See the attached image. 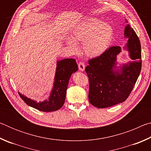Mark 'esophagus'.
I'll return each mask as SVG.
<instances>
[{
	"label": "esophagus",
	"mask_w": 151,
	"mask_h": 151,
	"mask_svg": "<svg viewBox=\"0 0 151 151\" xmlns=\"http://www.w3.org/2000/svg\"><path fill=\"white\" fill-rule=\"evenodd\" d=\"M78 69L81 70V71H83L84 70H85V64H84L82 62H80L78 64Z\"/></svg>",
	"instance_id": "esophagus-1"
}]
</instances>
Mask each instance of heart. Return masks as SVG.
<instances>
[{
	"label": "heart",
	"mask_w": 151,
	"mask_h": 151,
	"mask_svg": "<svg viewBox=\"0 0 151 151\" xmlns=\"http://www.w3.org/2000/svg\"><path fill=\"white\" fill-rule=\"evenodd\" d=\"M113 37L114 30L111 24L90 18L74 28L71 32L72 40L68 39L67 43L72 50L77 52L78 47L76 42H83L85 54L89 57H97L108 49Z\"/></svg>",
	"instance_id": "obj_1"
}]
</instances>
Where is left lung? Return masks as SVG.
<instances>
[{
  "label": "left lung",
  "mask_w": 151,
  "mask_h": 151,
  "mask_svg": "<svg viewBox=\"0 0 151 151\" xmlns=\"http://www.w3.org/2000/svg\"><path fill=\"white\" fill-rule=\"evenodd\" d=\"M124 36L129 39L126 45L131 63L123 65L121 70H113L116 68V56L121 51V47L114 46L89 60L85 68L89 82L88 100L97 108H106L126 101L140 75L142 60L139 39L129 24L125 27Z\"/></svg>",
  "instance_id": "8db88e82"
}]
</instances>
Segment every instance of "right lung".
<instances>
[{"mask_svg": "<svg viewBox=\"0 0 151 151\" xmlns=\"http://www.w3.org/2000/svg\"><path fill=\"white\" fill-rule=\"evenodd\" d=\"M54 86L48 100L40 103L28 99L19 93L24 103L43 112H52L60 109L65 101L66 90L71 75L78 70L76 60L73 58H65L57 62Z\"/></svg>", "mask_w": 151, "mask_h": 151, "instance_id": "add662e5", "label": "right lung"}]
</instances>
